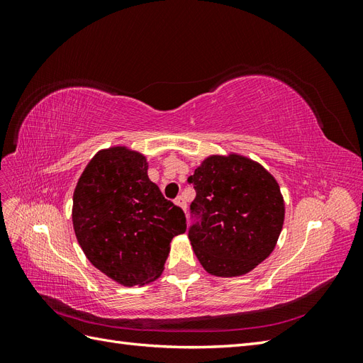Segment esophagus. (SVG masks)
Segmentation results:
<instances>
[{"label": "esophagus", "mask_w": 363, "mask_h": 363, "mask_svg": "<svg viewBox=\"0 0 363 363\" xmlns=\"http://www.w3.org/2000/svg\"><path fill=\"white\" fill-rule=\"evenodd\" d=\"M175 204H177L179 207H182L183 208V211L186 212V201H184V199H183V196H179V199H175V201H174Z\"/></svg>", "instance_id": "34e87169"}]
</instances>
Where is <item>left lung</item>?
<instances>
[{
  "label": "left lung",
  "instance_id": "obj_1",
  "mask_svg": "<svg viewBox=\"0 0 363 363\" xmlns=\"http://www.w3.org/2000/svg\"><path fill=\"white\" fill-rule=\"evenodd\" d=\"M199 221L189 240L203 268L216 277L255 269L276 247L284 221L277 180L260 163L232 152L208 156L188 179Z\"/></svg>",
  "mask_w": 363,
  "mask_h": 363
}]
</instances>
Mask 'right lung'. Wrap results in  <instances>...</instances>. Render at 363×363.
Wrapping results in <instances>:
<instances>
[{
    "instance_id": "add662e5",
    "label": "right lung",
    "mask_w": 363,
    "mask_h": 363,
    "mask_svg": "<svg viewBox=\"0 0 363 363\" xmlns=\"http://www.w3.org/2000/svg\"><path fill=\"white\" fill-rule=\"evenodd\" d=\"M144 155L127 147L98 151L77 182L72 224L92 265L123 286L160 277L174 236L186 232L180 207L148 179Z\"/></svg>"
}]
</instances>
